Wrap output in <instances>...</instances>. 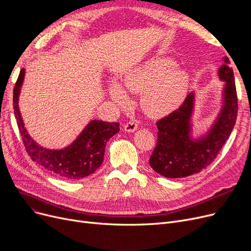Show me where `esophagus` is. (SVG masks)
Instances as JSON below:
<instances>
[{
	"label": "esophagus",
	"instance_id": "1",
	"mask_svg": "<svg viewBox=\"0 0 251 251\" xmlns=\"http://www.w3.org/2000/svg\"><path fill=\"white\" fill-rule=\"evenodd\" d=\"M124 130L126 131V132H129V133L135 132V131L137 130V124H136L135 122L130 121V122H128V123L124 126Z\"/></svg>",
	"mask_w": 251,
	"mask_h": 251
}]
</instances>
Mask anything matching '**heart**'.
<instances>
[{
    "instance_id": "heart-1",
    "label": "heart",
    "mask_w": 251,
    "mask_h": 251,
    "mask_svg": "<svg viewBox=\"0 0 251 251\" xmlns=\"http://www.w3.org/2000/svg\"><path fill=\"white\" fill-rule=\"evenodd\" d=\"M190 83L186 70L178 67L177 62L166 56L152 57L137 67L127 71L123 87L140 95L142 111L152 118L164 117L176 110L185 99ZM109 96L118 105H125L128 96L117 82H111Z\"/></svg>"
}]
</instances>
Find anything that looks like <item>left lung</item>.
<instances>
[{"mask_svg": "<svg viewBox=\"0 0 251 251\" xmlns=\"http://www.w3.org/2000/svg\"><path fill=\"white\" fill-rule=\"evenodd\" d=\"M218 70L223 81L221 108L201 134H196L193 115L196 96L191 91L181 107L168 117L157 121V142L150 159L151 167L166 178L187 177L212 164L235 126L238 103L235 78L228 57Z\"/></svg>", "mask_w": 251, "mask_h": 251, "instance_id": "left-lung-1", "label": "left lung"}]
</instances>
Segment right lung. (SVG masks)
<instances>
[{
  "label": "right lung",
  "mask_w": 251,
  "mask_h": 251,
  "mask_svg": "<svg viewBox=\"0 0 251 251\" xmlns=\"http://www.w3.org/2000/svg\"><path fill=\"white\" fill-rule=\"evenodd\" d=\"M24 76L23 68L13 91V105L22 140L31 160L65 180H79L95 173L103 161L105 144L119 132L120 125L117 122L91 120L69 146L60 150L42 147L26 130L19 109V96Z\"/></svg>",
  "instance_id": "1"
}]
</instances>
